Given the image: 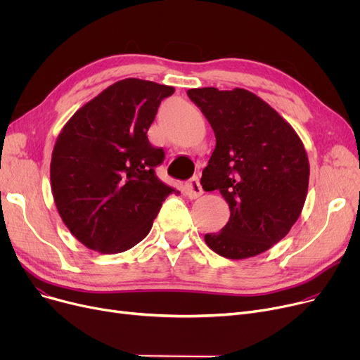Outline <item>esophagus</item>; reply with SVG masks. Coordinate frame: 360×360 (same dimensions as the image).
Wrapping results in <instances>:
<instances>
[{"mask_svg": "<svg viewBox=\"0 0 360 360\" xmlns=\"http://www.w3.org/2000/svg\"><path fill=\"white\" fill-rule=\"evenodd\" d=\"M184 193L188 198H198L200 195H202L204 191H202L198 178H193L190 182H186V185L184 188Z\"/></svg>", "mask_w": 360, "mask_h": 360, "instance_id": "34e87169", "label": "esophagus"}]
</instances>
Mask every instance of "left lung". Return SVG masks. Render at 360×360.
I'll return each instance as SVG.
<instances>
[{"instance_id":"8db88e82","label":"left lung","mask_w":360,"mask_h":360,"mask_svg":"<svg viewBox=\"0 0 360 360\" xmlns=\"http://www.w3.org/2000/svg\"><path fill=\"white\" fill-rule=\"evenodd\" d=\"M210 122L216 148L202 170L205 191H219L231 217L207 247L229 259L269 251L299 219L308 194L309 162L293 127L245 89H190Z\"/></svg>"}]
</instances>
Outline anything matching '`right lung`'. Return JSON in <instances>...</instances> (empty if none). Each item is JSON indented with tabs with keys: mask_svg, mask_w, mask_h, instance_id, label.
<instances>
[{
	"mask_svg": "<svg viewBox=\"0 0 360 360\" xmlns=\"http://www.w3.org/2000/svg\"><path fill=\"white\" fill-rule=\"evenodd\" d=\"M172 86L140 79L110 84L63 127L51 159V190L64 224L89 250L118 254L150 232L175 193L155 167L165 151L147 131Z\"/></svg>",
	"mask_w": 360,
	"mask_h": 360,
	"instance_id": "add662e5",
	"label": "right lung"
}]
</instances>
